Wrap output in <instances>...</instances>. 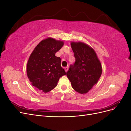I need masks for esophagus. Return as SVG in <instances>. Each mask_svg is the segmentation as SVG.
I'll return each mask as SVG.
<instances>
[{"label":"esophagus","instance_id":"esophagus-1","mask_svg":"<svg viewBox=\"0 0 131 131\" xmlns=\"http://www.w3.org/2000/svg\"><path fill=\"white\" fill-rule=\"evenodd\" d=\"M64 70H65V72H67V71L68 70V67H65V68H64Z\"/></svg>","mask_w":131,"mask_h":131}]
</instances>
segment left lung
<instances>
[{
	"instance_id": "8db88e82",
	"label": "left lung",
	"mask_w": 131,
	"mask_h": 131,
	"mask_svg": "<svg viewBox=\"0 0 131 131\" xmlns=\"http://www.w3.org/2000/svg\"><path fill=\"white\" fill-rule=\"evenodd\" d=\"M75 62L67 72L73 89L80 94H85L100 79L102 67L96 52L89 45L82 42H72Z\"/></svg>"
}]
</instances>
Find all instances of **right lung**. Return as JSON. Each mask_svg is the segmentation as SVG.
I'll return each instance as SVG.
<instances>
[{"mask_svg": "<svg viewBox=\"0 0 131 131\" xmlns=\"http://www.w3.org/2000/svg\"><path fill=\"white\" fill-rule=\"evenodd\" d=\"M64 42L47 38L41 40L30 54L27 74L32 86L47 93L56 88L59 78L66 75L61 66V59L55 56Z\"/></svg>", "mask_w": 131, "mask_h": 131, "instance_id": "1", "label": "right lung"}]
</instances>
